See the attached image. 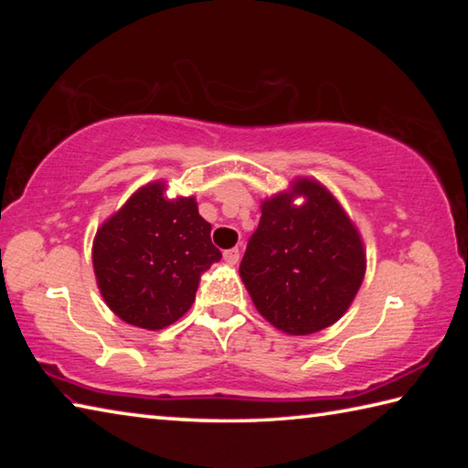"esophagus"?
<instances>
[{
  "mask_svg": "<svg viewBox=\"0 0 468 468\" xmlns=\"http://www.w3.org/2000/svg\"><path fill=\"white\" fill-rule=\"evenodd\" d=\"M223 258H225V262H229V264H237V262H239V250H237V248L225 250Z\"/></svg>",
  "mask_w": 468,
  "mask_h": 468,
  "instance_id": "obj_1",
  "label": "esophagus"
}]
</instances>
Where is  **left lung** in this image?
<instances>
[{
	"label": "left lung",
	"instance_id": "8db88e82",
	"mask_svg": "<svg viewBox=\"0 0 468 468\" xmlns=\"http://www.w3.org/2000/svg\"><path fill=\"white\" fill-rule=\"evenodd\" d=\"M260 210L239 266L256 310L291 336L332 326L366 276L357 227L330 189L312 177H295L287 192L262 200Z\"/></svg>",
	"mask_w": 468,
	"mask_h": 468
}]
</instances>
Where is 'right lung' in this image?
I'll return each mask as SVG.
<instances>
[{
    "instance_id": "obj_1",
    "label": "right lung",
    "mask_w": 468,
    "mask_h": 468,
    "mask_svg": "<svg viewBox=\"0 0 468 468\" xmlns=\"http://www.w3.org/2000/svg\"><path fill=\"white\" fill-rule=\"evenodd\" d=\"M210 229L194 196L167 197L165 181L136 189L92 241L94 276L109 310L144 330L177 322L194 303L200 274L220 260Z\"/></svg>"
}]
</instances>
